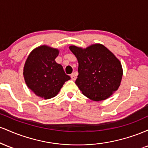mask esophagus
<instances>
[{
    "mask_svg": "<svg viewBox=\"0 0 148 148\" xmlns=\"http://www.w3.org/2000/svg\"><path fill=\"white\" fill-rule=\"evenodd\" d=\"M71 78H72V79L73 80V81H74V80H76V75L74 74V73L71 74Z\"/></svg>",
    "mask_w": 148,
    "mask_h": 148,
    "instance_id": "obj_1",
    "label": "esophagus"
}]
</instances>
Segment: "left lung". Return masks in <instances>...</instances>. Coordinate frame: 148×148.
Here are the masks:
<instances>
[{"label":"left lung","instance_id":"left-lung-1","mask_svg":"<svg viewBox=\"0 0 148 148\" xmlns=\"http://www.w3.org/2000/svg\"><path fill=\"white\" fill-rule=\"evenodd\" d=\"M79 62L75 84L85 96L99 101L110 97L120 86L123 70L120 61L101 44L86 49L69 47Z\"/></svg>","mask_w":148,"mask_h":148}]
</instances>
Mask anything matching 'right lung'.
<instances>
[{"mask_svg":"<svg viewBox=\"0 0 148 148\" xmlns=\"http://www.w3.org/2000/svg\"><path fill=\"white\" fill-rule=\"evenodd\" d=\"M59 50L47 45L34 49L23 67V77L28 88L40 97L49 99L58 94L64 82L71 79L55 59Z\"/></svg>","mask_w":148,"mask_h":148,"instance_id":"right-lung-1","label":"right lung"}]
</instances>
